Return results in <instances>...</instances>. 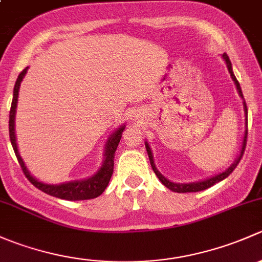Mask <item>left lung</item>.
Listing matches in <instances>:
<instances>
[{
	"label": "left lung",
	"instance_id": "1",
	"mask_svg": "<svg viewBox=\"0 0 262 262\" xmlns=\"http://www.w3.org/2000/svg\"><path fill=\"white\" fill-rule=\"evenodd\" d=\"M222 58H223V60H224V62H226L227 68H228L229 75H231L232 80H233L234 84H236L237 92H238L239 97H241L242 101H244L245 126H246V130H245V134H244V139H242L241 149H239V153H238V156H237L236 160H234V162L232 163V165L229 166L228 168H226V170H224V171H222V172L216 173V175L212 176V178L204 179V180H202V181L185 182V184H180V182H173V181L168 180V179H166L165 176H163L162 173H161L160 171H158V168L156 167L155 160H153L152 149H150L149 143H148V142L146 141V149H147V153H148V157H149L150 166H152L153 171H155V173H156V176H157V178H158V180L162 182V184L165 185V186L167 187V189H170L171 191H175V192H196V191H202V190L208 189V187L213 186V185L216 184V182H219V181L224 180V179H226V178H228V176L232 173V171H233L234 168L237 167V165H238L239 160H241L242 156H244V150H245V147H246V138H247V106H246V101H245V99H244V95H242L241 86H239L238 81H237L236 76H234V73H233V70H232V63H231V60H229L228 55H227L226 53H223V54H222Z\"/></svg>",
	"mask_w": 262,
	"mask_h": 262
}]
</instances>
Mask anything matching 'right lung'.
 Instances as JSON below:
<instances>
[{
	"label": "right lung",
	"mask_w": 262,
	"mask_h": 262,
	"mask_svg": "<svg viewBox=\"0 0 262 262\" xmlns=\"http://www.w3.org/2000/svg\"><path fill=\"white\" fill-rule=\"evenodd\" d=\"M29 67H26L23 72L18 75L16 83L14 87V97H12L11 102V110H10V120H9V130H10V141H11L12 148L15 150L18 163H20L21 168H23L24 173L29 181L38 187L39 190L44 191L46 194L52 195V196L59 198V199L64 200H87L94 199L101 195L106 189L107 184H109L110 179H112L113 171H114V157L115 150L118 148L119 142H120L121 134H123L124 129H125V124L116 128L114 132L109 136L106 143H105L104 149V161L102 165L94 175L90 178L82 179V180H73L68 182H62V184H46L43 181H39L35 176L30 173V171L26 167L25 162H24L23 157L18 152L17 143H16V134H15V116H16V107H17V99H18V90H20V84L25 77L26 72H28Z\"/></svg>",
	"instance_id": "1"
}]
</instances>
